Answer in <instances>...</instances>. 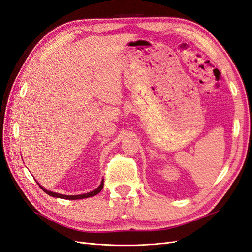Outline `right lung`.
I'll return each mask as SVG.
<instances>
[{
  "mask_svg": "<svg viewBox=\"0 0 252 252\" xmlns=\"http://www.w3.org/2000/svg\"><path fill=\"white\" fill-rule=\"evenodd\" d=\"M39 185V184H38ZM39 187L44 190V191L51 195V197H54V198H61V199H66V200H79V199H84V198H90V197H93V195H96L97 193H99L101 191V189L103 188V181L101 182V184L99 185V187H98L97 189L93 190V191H91L89 193H84V194H79V195H65V194H60V193H57V192H52V191H49V190L45 189L44 187H41L39 185Z\"/></svg>",
  "mask_w": 252,
  "mask_h": 252,
  "instance_id": "1",
  "label": "right lung"
}]
</instances>
